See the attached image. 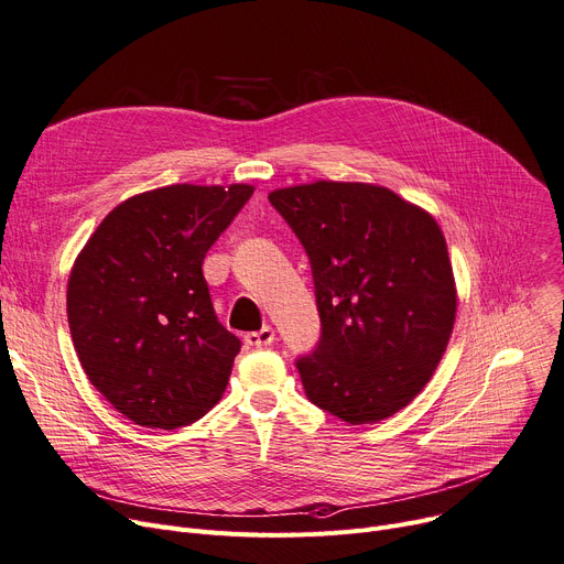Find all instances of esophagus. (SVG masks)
<instances>
[{"instance_id":"34e87169","label":"esophagus","mask_w":564,"mask_h":564,"mask_svg":"<svg viewBox=\"0 0 564 564\" xmlns=\"http://www.w3.org/2000/svg\"><path fill=\"white\" fill-rule=\"evenodd\" d=\"M245 343L249 347H267L274 343V329L272 327H262L260 332H251L245 336Z\"/></svg>"}]
</instances>
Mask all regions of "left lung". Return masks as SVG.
Here are the masks:
<instances>
[{
	"mask_svg": "<svg viewBox=\"0 0 564 564\" xmlns=\"http://www.w3.org/2000/svg\"><path fill=\"white\" fill-rule=\"evenodd\" d=\"M304 245L322 338L297 361L306 395L349 425L416 398L448 347L457 285L446 237L421 205L372 183L270 192Z\"/></svg>",
	"mask_w": 564,
	"mask_h": 564,
	"instance_id": "left-lung-1",
	"label": "left lung"
}]
</instances>
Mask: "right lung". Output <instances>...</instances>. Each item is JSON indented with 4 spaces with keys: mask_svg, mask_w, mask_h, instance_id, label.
Masks as SVG:
<instances>
[{
    "mask_svg": "<svg viewBox=\"0 0 564 564\" xmlns=\"http://www.w3.org/2000/svg\"><path fill=\"white\" fill-rule=\"evenodd\" d=\"M253 185H169L118 203L77 253L66 292L88 381L141 427L175 430L224 395L240 351L203 279V258Z\"/></svg>",
    "mask_w": 564,
    "mask_h": 564,
    "instance_id": "1",
    "label": "right lung"
}]
</instances>
